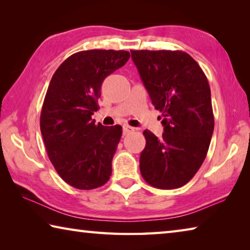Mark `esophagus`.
Masks as SVG:
<instances>
[{"label":"esophagus","instance_id":"1","mask_svg":"<svg viewBox=\"0 0 250 250\" xmlns=\"http://www.w3.org/2000/svg\"><path fill=\"white\" fill-rule=\"evenodd\" d=\"M122 131H124V134L126 135V134H129L131 132H133L134 128H133V126L128 125H125L124 126H122Z\"/></svg>","mask_w":250,"mask_h":250}]
</instances>
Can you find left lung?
Masks as SVG:
<instances>
[{
    "label": "left lung",
    "mask_w": 250,
    "mask_h": 250,
    "mask_svg": "<svg viewBox=\"0 0 250 250\" xmlns=\"http://www.w3.org/2000/svg\"><path fill=\"white\" fill-rule=\"evenodd\" d=\"M131 57L164 125L160 139L143 131L141 175L156 188H181L204 162L214 131L208 80L182 50H131Z\"/></svg>",
    "instance_id": "obj_1"
}]
</instances>
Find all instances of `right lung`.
Wrapping results in <instances>:
<instances>
[{"mask_svg": "<svg viewBox=\"0 0 250 250\" xmlns=\"http://www.w3.org/2000/svg\"><path fill=\"white\" fill-rule=\"evenodd\" d=\"M129 58L126 50H83L67 58L50 80L42 107L41 132L55 170L76 188H97L111 175L122 128L95 125L91 116L99 108L104 78Z\"/></svg>", "mask_w": 250, "mask_h": 250, "instance_id": "right-lung-1", "label": "right lung"}]
</instances>
